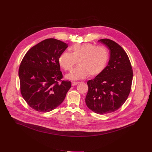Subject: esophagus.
Here are the masks:
<instances>
[{
	"instance_id": "obj_1",
	"label": "esophagus",
	"mask_w": 152,
	"mask_h": 152,
	"mask_svg": "<svg viewBox=\"0 0 152 152\" xmlns=\"http://www.w3.org/2000/svg\"><path fill=\"white\" fill-rule=\"evenodd\" d=\"M79 83H80V82L73 81V82H72V86H76V85H77V84H79Z\"/></svg>"
}]
</instances>
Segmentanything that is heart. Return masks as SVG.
Segmentation results:
<instances>
[{
  "mask_svg": "<svg viewBox=\"0 0 152 152\" xmlns=\"http://www.w3.org/2000/svg\"><path fill=\"white\" fill-rule=\"evenodd\" d=\"M71 53L64 52L58 58V64L65 71H71L73 66L78 62L72 71L66 75L69 80H80L90 76H96L104 70L109 59L107 49L102 46L90 43L76 44L70 48Z\"/></svg>",
  "mask_w": 152,
  "mask_h": 152,
  "instance_id": "b5f03b06",
  "label": "heart"
}]
</instances>
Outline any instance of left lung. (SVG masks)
<instances>
[{"label":"left lung","instance_id":"8db88e82","mask_svg":"<svg viewBox=\"0 0 152 152\" xmlns=\"http://www.w3.org/2000/svg\"><path fill=\"white\" fill-rule=\"evenodd\" d=\"M98 41L110 50V60L103 71L87 81L86 103L93 112L105 114L124 104L130 92L133 73L128 56L120 45L109 39Z\"/></svg>","mask_w":152,"mask_h":152}]
</instances>
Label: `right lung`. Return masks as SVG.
I'll return each mask as SVG.
<instances>
[{
	"label": "right lung",
	"mask_w": 152,
	"mask_h": 152,
	"mask_svg": "<svg viewBox=\"0 0 152 152\" xmlns=\"http://www.w3.org/2000/svg\"><path fill=\"white\" fill-rule=\"evenodd\" d=\"M68 44L54 38L46 39L30 48L19 69L21 94L30 107L49 112L59 106L71 87L63 78L58 58Z\"/></svg>",
	"instance_id": "1"
}]
</instances>
